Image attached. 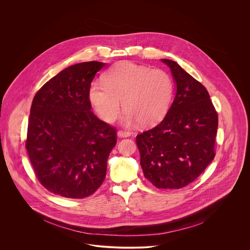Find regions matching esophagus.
Listing matches in <instances>:
<instances>
[{
  "instance_id": "1",
  "label": "esophagus",
  "mask_w": 250,
  "mask_h": 250,
  "mask_svg": "<svg viewBox=\"0 0 250 250\" xmlns=\"http://www.w3.org/2000/svg\"><path fill=\"white\" fill-rule=\"evenodd\" d=\"M117 135H118V137H120V138H128V137L131 136V132L125 131V130H119V131L117 132Z\"/></svg>"
}]
</instances>
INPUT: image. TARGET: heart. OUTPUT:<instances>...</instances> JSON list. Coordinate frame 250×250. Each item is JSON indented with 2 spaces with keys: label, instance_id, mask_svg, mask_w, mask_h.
I'll return each mask as SVG.
<instances>
[{
  "label": "heart",
  "instance_id": "1",
  "mask_svg": "<svg viewBox=\"0 0 250 250\" xmlns=\"http://www.w3.org/2000/svg\"><path fill=\"white\" fill-rule=\"evenodd\" d=\"M173 82L163 69H150L130 62H121L104 75V82H93L88 90L91 105L105 122H111L125 107V122L139 121L150 126L161 121L170 107Z\"/></svg>",
  "mask_w": 250,
  "mask_h": 250
}]
</instances>
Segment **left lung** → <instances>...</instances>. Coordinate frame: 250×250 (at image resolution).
<instances>
[{"instance_id":"8db88e82","label":"left lung","mask_w":250,"mask_h":250,"mask_svg":"<svg viewBox=\"0 0 250 250\" xmlns=\"http://www.w3.org/2000/svg\"><path fill=\"white\" fill-rule=\"evenodd\" d=\"M167 64L177 91L167 115L137 136L144 177L158 188H181L193 182L215 156L217 112L206 87L177 62Z\"/></svg>"}]
</instances>
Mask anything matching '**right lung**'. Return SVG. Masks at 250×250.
<instances>
[{"mask_svg": "<svg viewBox=\"0 0 250 250\" xmlns=\"http://www.w3.org/2000/svg\"><path fill=\"white\" fill-rule=\"evenodd\" d=\"M99 62L60 72L36 92L28 123L26 149L40 184L54 194L84 198L106 177L116 129L92 111L88 90Z\"/></svg>", "mask_w": 250, "mask_h": 250, "instance_id": "1", "label": "right lung"}]
</instances>
